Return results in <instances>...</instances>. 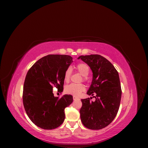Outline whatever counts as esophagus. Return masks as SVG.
Masks as SVG:
<instances>
[{
	"mask_svg": "<svg viewBox=\"0 0 148 148\" xmlns=\"http://www.w3.org/2000/svg\"><path fill=\"white\" fill-rule=\"evenodd\" d=\"M73 100H74V101H75V100H78V99H79V98H78V97H76V96H73Z\"/></svg>",
	"mask_w": 148,
	"mask_h": 148,
	"instance_id": "esophagus-1",
	"label": "esophagus"
}]
</instances>
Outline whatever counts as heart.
Returning <instances> with one entry per match:
<instances>
[{"instance_id":"heart-1","label":"heart","mask_w":148,"mask_h":148,"mask_svg":"<svg viewBox=\"0 0 148 148\" xmlns=\"http://www.w3.org/2000/svg\"><path fill=\"white\" fill-rule=\"evenodd\" d=\"M76 69L78 72L83 76V80L86 82L88 80L87 76L89 73V66L84 63H80L76 66ZM71 69L70 67L67 69L64 73V80L65 82H69L71 75ZM85 90V86L83 84H75L71 83L66 85L65 87V92L68 95H72L73 96H78L80 94Z\"/></svg>"}]
</instances>
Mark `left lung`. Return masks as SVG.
Listing matches in <instances>:
<instances>
[{"mask_svg":"<svg viewBox=\"0 0 148 148\" xmlns=\"http://www.w3.org/2000/svg\"><path fill=\"white\" fill-rule=\"evenodd\" d=\"M79 59L92 71V83L87 95L96 99L94 102L89 98L82 99L80 118L84 126L89 129L104 128L112 122L120 107L122 89L118 71L100 55L81 56Z\"/></svg>","mask_w":148,"mask_h":148,"instance_id":"8db88e82","label":"left lung"}]
</instances>
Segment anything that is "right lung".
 I'll return each mask as SVG.
<instances>
[{
  "instance_id": "right-lung-1",
  "label": "right lung",
  "mask_w": 148,
  "mask_h": 148,
  "mask_svg": "<svg viewBox=\"0 0 148 148\" xmlns=\"http://www.w3.org/2000/svg\"><path fill=\"white\" fill-rule=\"evenodd\" d=\"M67 55H48L31 67L25 79L23 102L29 119L38 127L52 130L65 120V109L73 102V96L55 97L53 87L64 89V73L73 62Z\"/></svg>"
}]
</instances>
